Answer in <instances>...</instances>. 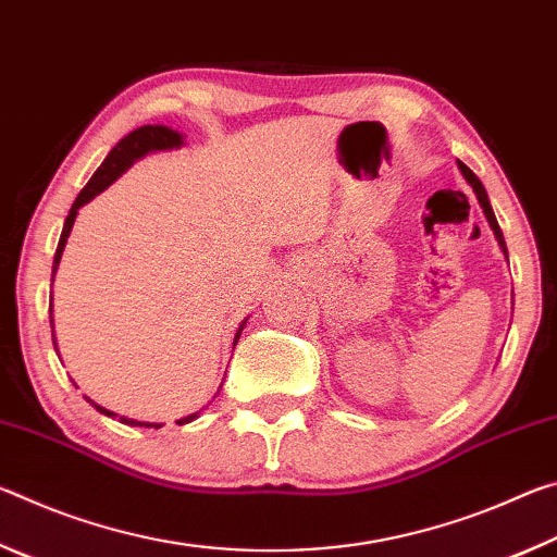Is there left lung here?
<instances>
[{
	"mask_svg": "<svg viewBox=\"0 0 557 557\" xmlns=\"http://www.w3.org/2000/svg\"><path fill=\"white\" fill-rule=\"evenodd\" d=\"M457 164H459V172H461V176H465L467 182H469V186L474 188V194H476V201H479V206H482V209H484V215H486L488 225H492V231H494L496 240H498V248H502V252H504L506 260H508V250H506L504 233H502V228H498V221H496V215H494L492 203H488V196H486V188H484V184L479 182V176H476L474 172H471V169H469L465 162H457Z\"/></svg>",
	"mask_w": 557,
	"mask_h": 557,
	"instance_id": "1",
	"label": "left lung"
}]
</instances>
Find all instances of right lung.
Masks as SVG:
<instances>
[{"label": "right lung", "instance_id": "1", "mask_svg": "<svg viewBox=\"0 0 557 557\" xmlns=\"http://www.w3.org/2000/svg\"><path fill=\"white\" fill-rule=\"evenodd\" d=\"M182 145H184V135H182V132H176V129H172V127H164V125H145V127H139V129H132L127 137H122L120 143L110 149V154L106 157V162H102V164L98 166V172L90 176V182H88L86 186H83V191L78 194V199H75L73 206H71L69 219H65L63 231H61L59 248H55V256H53L51 282H53V277H55V270H59V262H61V256H63L65 240H69L71 228H73V223H75V215H78L81 206L88 203L90 199H96V196H98L100 191H106V188H108L112 182H115V178H117L122 172H127L129 164L137 162L139 157H145V154H149V152H159V149H174V147H182ZM49 312H53V297H51V301H49ZM245 322H248V319H245ZM245 322L240 324L238 334H235L233 346L238 344V338H240V332H243ZM51 329H53V317H51ZM51 336H53V346H55V334H51ZM221 385H223V383H221ZM86 400H88L98 412L108 414V418H117V412L106 410V408H102V405L92 403L90 398H86ZM199 414H201V412L186 414V418L176 420V425H186V422L196 420V418H199ZM120 422H125V425H132V428H154V430L162 428V425H159V422H139V420H132V418H122V414H120Z\"/></svg>", "mask_w": 557, "mask_h": 557}]
</instances>
